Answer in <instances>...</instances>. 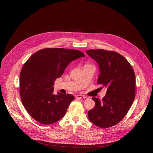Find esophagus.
<instances>
[{
  "label": "esophagus",
  "mask_w": 153,
  "mask_h": 153,
  "mask_svg": "<svg viewBox=\"0 0 153 153\" xmlns=\"http://www.w3.org/2000/svg\"><path fill=\"white\" fill-rule=\"evenodd\" d=\"M76 99H86V98H87V97L85 96L78 94V95H76Z\"/></svg>",
  "instance_id": "esophagus-1"
}]
</instances>
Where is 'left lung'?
Returning a JSON list of instances; mask_svg holds the SVG:
<instances>
[{"mask_svg":"<svg viewBox=\"0 0 153 153\" xmlns=\"http://www.w3.org/2000/svg\"><path fill=\"white\" fill-rule=\"evenodd\" d=\"M86 53L99 65L98 84L107 88L102 100L92 97L96 105L88 111L89 120L100 128L111 127L123 119L134 101V71L128 60L117 52L99 49Z\"/></svg>","mask_w":153,"mask_h":153,"instance_id":"left-lung-1","label":"left lung"}]
</instances>
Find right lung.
<instances>
[{"mask_svg": "<svg viewBox=\"0 0 153 153\" xmlns=\"http://www.w3.org/2000/svg\"><path fill=\"white\" fill-rule=\"evenodd\" d=\"M85 54L76 50L44 48L34 53L20 74V96L28 114L38 122L50 125L61 119L74 97L53 93L54 82L68 64Z\"/></svg>", "mask_w": 153, "mask_h": 153, "instance_id": "add662e5", "label": "right lung"}]
</instances>
